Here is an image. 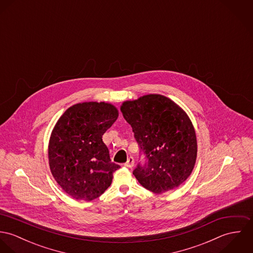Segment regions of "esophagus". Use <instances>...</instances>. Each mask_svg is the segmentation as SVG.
<instances>
[{
	"label": "esophagus",
	"mask_w": 253,
	"mask_h": 253,
	"mask_svg": "<svg viewBox=\"0 0 253 253\" xmlns=\"http://www.w3.org/2000/svg\"><path fill=\"white\" fill-rule=\"evenodd\" d=\"M134 166V159L132 158V157H129L128 159H127V161H126V163L125 164V167H126V168H132Z\"/></svg>",
	"instance_id": "34e87169"
}]
</instances>
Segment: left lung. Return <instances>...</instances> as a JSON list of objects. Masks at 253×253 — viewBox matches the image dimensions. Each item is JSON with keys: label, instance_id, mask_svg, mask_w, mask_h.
<instances>
[{"label": "left lung", "instance_id": "1", "mask_svg": "<svg viewBox=\"0 0 253 253\" xmlns=\"http://www.w3.org/2000/svg\"><path fill=\"white\" fill-rule=\"evenodd\" d=\"M121 111L144 155V164L139 162L132 172L136 179L157 194L178 187L191 174L197 158L195 129L185 112L159 94L126 101Z\"/></svg>", "mask_w": 253, "mask_h": 253}]
</instances>
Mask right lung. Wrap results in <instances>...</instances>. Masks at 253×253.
<instances>
[{"label": "right lung", "instance_id": "obj_1", "mask_svg": "<svg viewBox=\"0 0 253 253\" xmlns=\"http://www.w3.org/2000/svg\"><path fill=\"white\" fill-rule=\"evenodd\" d=\"M118 118V111L104 102L73 105L57 121L48 146L51 173L74 199L92 201L112 183L121 167L111 162L102 135Z\"/></svg>", "mask_w": 253, "mask_h": 253}]
</instances>
